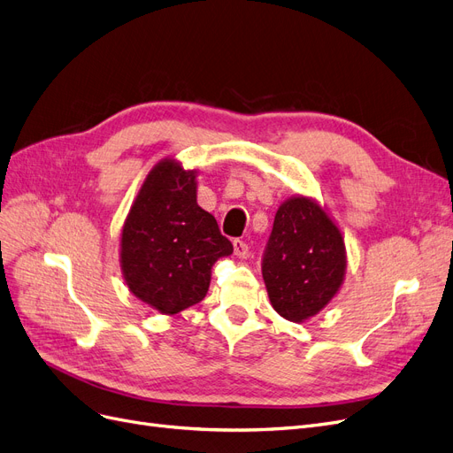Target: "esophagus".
<instances>
[{
  "label": "esophagus",
  "instance_id": "esophagus-1",
  "mask_svg": "<svg viewBox=\"0 0 453 453\" xmlns=\"http://www.w3.org/2000/svg\"><path fill=\"white\" fill-rule=\"evenodd\" d=\"M233 248H235V256L241 257V259H246L248 257V244L241 239H235L233 241Z\"/></svg>",
  "mask_w": 453,
  "mask_h": 453
}]
</instances>
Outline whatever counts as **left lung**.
Instances as JSON below:
<instances>
[{
    "mask_svg": "<svg viewBox=\"0 0 453 453\" xmlns=\"http://www.w3.org/2000/svg\"><path fill=\"white\" fill-rule=\"evenodd\" d=\"M347 269L342 231L313 199L283 201L261 273L273 308L293 323L319 313L340 291Z\"/></svg>",
    "mask_w": 453,
    "mask_h": 453,
    "instance_id": "1",
    "label": "left lung"
}]
</instances>
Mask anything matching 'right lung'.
I'll use <instances>...</instances> for the list:
<instances>
[{
    "label": "right lung",
    "mask_w": 453,
    "mask_h": 453,
    "mask_svg": "<svg viewBox=\"0 0 453 453\" xmlns=\"http://www.w3.org/2000/svg\"><path fill=\"white\" fill-rule=\"evenodd\" d=\"M196 170L165 158L149 172L121 233V271L142 303L175 315L205 298L212 265L233 254L197 205Z\"/></svg>",
    "instance_id": "obj_1"
}]
</instances>
